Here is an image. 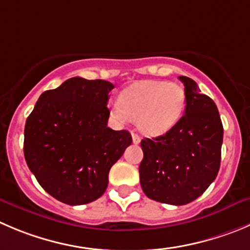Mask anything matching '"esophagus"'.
I'll use <instances>...</instances> for the list:
<instances>
[{
	"label": "esophagus",
	"mask_w": 250,
	"mask_h": 250,
	"mask_svg": "<svg viewBox=\"0 0 250 250\" xmlns=\"http://www.w3.org/2000/svg\"><path fill=\"white\" fill-rule=\"evenodd\" d=\"M140 141H141V139H140V136L137 134H135V132H132V142H134L135 145L140 144Z\"/></svg>",
	"instance_id": "esophagus-1"
}]
</instances>
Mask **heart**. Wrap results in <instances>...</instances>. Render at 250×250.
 <instances>
[{
	"mask_svg": "<svg viewBox=\"0 0 250 250\" xmlns=\"http://www.w3.org/2000/svg\"><path fill=\"white\" fill-rule=\"evenodd\" d=\"M185 91L180 84L166 81H141L126 88L113 106L120 121H136L144 134L159 136L169 131L182 118Z\"/></svg>",
	"mask_w": 250,
	"mask_h": 250,
	"instance_id": "1",
	"label": "heart"
}]
</instances>
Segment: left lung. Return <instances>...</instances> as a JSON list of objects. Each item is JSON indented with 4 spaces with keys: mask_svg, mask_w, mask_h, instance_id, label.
<instances>
[{
    "mask_svg": "<svg viewBox=\"0 0 250 250\" xmlns=\"http://www.w3.org/2000/svg\"><path fill=\"white\" fill-rule=\"evenodd\" d=\"M184 83L185 113L165 135L144 139L140 183L146 196L169 205L198 199L217 177L223 126L215 102L191 78Z\"/></svg>",
    "mask_w": 250,
    "mask_h": 250,
    "instance_id": "8db88e82",
    "label": "left lung"
}]
</instances>
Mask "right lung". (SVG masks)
Wrapping results in <instances>:
<instances>
[{"mask_svg":"<svg viewBox=\"0 0 250 250\" xmlns=\"http://www.w3.org/2000/svg\"><path fill=\"white\" fill-rule=\"evenodd\" d=\"M108 81L73 77L45 91L28 116L24 157L52 198L84 205L101 198L111 166L132 142L126 130L108 127Z\"/></svg>","mask_w":250,"mask_h":250,"instance_id":"obj_1","label":"right lung"}]
</instances>
